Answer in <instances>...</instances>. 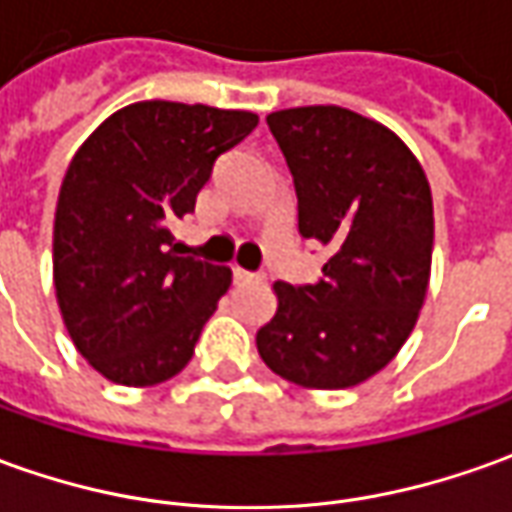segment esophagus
Segmentation results:
<instances>
[{
    "instance_id": "obj_1",
    "label": "esophagus",
    "mask_w": 512,
    "mask_h": 512,
    "mask_svg": "<svg viewBox=\"0 0 512 512\" xmlns=\"http://www.w3.org/2000/svg\"><path fill=\"white\" fill-rule=\"evenodd\" d=\"M232 277H235V283H252V280H260V274H252V271L241 269V266H232Z\"/></svg>"
}]
</instances>
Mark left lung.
<instances>
[{"mask_svg":"<svg viewBox=\"0 0 512 512\" xmlns=\"http://www.w3.org/2000/svg\"><path fill=\"white\" fill-rule=\"evenodd\" d=\"M266 123L294 176L300 235L330 257L316 283H274L257 353L297 387H356L398 356L426 300L429 179L395 131L342 106L271 111Z\"/></svg>","mask_w":512,"mask_h":512,"instance_id":"obj_1","label":"left lung"}]
</instances>
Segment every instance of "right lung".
<instances>
[{"instance_id":"add662e5","label":"right lung","mask_w":512,"mask_h":512,"mask_svg":"<svg viewBox=\"0 0 512 512\" xmlns=\"http://www.w3.org/2000/svg\"><path fill=\"white\" fill-rule=\"evenodd\" d=\"M255 125V111L139 100L75 151L55 207L52 283L69 339L103 378L156 387L193 358L232 271L176 255L170 224Z\"/></svg>"}]
</instances>
